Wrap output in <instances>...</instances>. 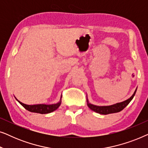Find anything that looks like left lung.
I'll return each mask as SVG.
<instances>
[{
	"label": "left lung",
	"mask_w": 148,
	"mask_h": 148,
	"mask_svg": "<svg viewBox=\"0 0 148 148\" xmlns=\"http://www.w3.org/2000/svg\"><path fill=\"white\" fill-rule=\"evenodd\" d=\"M137 89L135 90L134 94H133V96L131 97L130 98H129L128 100L124 101L123 102L117 103L116 104L111 105V106H95V105L91 104L90 103L88 102V106L91 110H92L94 112H96L97 113L101 114H112V113H116L119 112L120 111L123 110L127 105L129 104V102L132 100V99L134 97L135 93H136Z\"/></svg>",
	"instance_id": "8db88e82"
}]
</instances>
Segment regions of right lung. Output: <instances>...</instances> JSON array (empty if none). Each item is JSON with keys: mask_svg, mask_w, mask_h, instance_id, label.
Masks as SVG:
<instances>
[{"mask_svg": "<svg viewBox=\"0 0 148 148\" xmlns=\"http://www.w3.org/2000/svg\"><path fill=\"white\" fill-rule=\"evenodd\" d=\"M26 110L32 112L40 113V114H48L56 110L60 105L61 102H59L58 104L52 105H46V104H36V105H27L23 104L19 101H18Z\"/></svg>", "mask_w": 148, "mask_h": 148, "instance_id": "obj_1", "label": "right lung"}]
</instances>
